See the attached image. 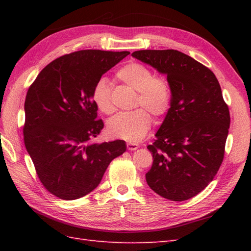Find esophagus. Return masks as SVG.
<instances>
[{
    "instance_id": "1",
    "label": "esophagus",
    "mask_w": 251,
    "mask_h": 251,
    "mask_svg": "<svg viewBox=\"0 0 251 251\" xmlns=\"http://www.w3.org/2000/svg\"><path fill=\"white\" fill-rule=\"evenodd\" d=\"M138 148H139V145H138V143L127 142V149H128L129 151H136Z\"/></svg>"
}]
</instances>
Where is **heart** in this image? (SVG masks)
<instances>
[{"mask_svg":"<svg viewBox=\"0 0 251 251\" xmlns=\"http://www.w3.org/2000/svg\"><path fill=\"white\" fill-rule=\"evenodd\" d=\"M119 82L137 92L135 106H142L131 112L120 113L108 125L111 136L123 140L136 142L142 139L152 125L151 113L159 117L168 111L172 100V89L166 77L153 75L148 67L138 62H129L115 73ZM93 100L104 114L114 112L111 88L108 79L102 77L95 84Z\"/></svg>","mask_w":251,"mask_h":251,"instance_id":"b5f03b06","label":"heart"}]
</instances>
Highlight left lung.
<instances>
[{
  "label": "left lung",
  "mask_w": 251,
  "mask_h": 251,
  "mask_svg": "<svg viewBox=\"0 0 251 251\" xmlns=\"http://www.w3.org/2000/svg\"><path fill=\"white\" fill-rule=\"evenodd\" d=\"M132 57L166 74L170 108L148 146L153 155L149 186L164 199L190 200L215 178L225 157L230 112L207 67L175 50H137Z\"/></svg>",
  "instance_id": "8db88e82"
}]
</instances>
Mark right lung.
Masks as SVG:
<instances>
[{
	"instance_id": "right-lung-1",
	"label": "right lung",
	"mask_w": 251,
	"mask_h": 251,
	"mask_svg": "<svg viewBox=\"0 0 251 251\" xmlns=\"http://www.w3.org/2000/svg\"><path fill=\"white\" fill-rule=\"evenodd\" d=\"M129 51L85 50L57 58L25 96L24 140L44 188L61 200L87 195L109 164L126 151L124 140L94 143L103 128L93 100L95 84Z\"/></svg>"
}]
</instances>
